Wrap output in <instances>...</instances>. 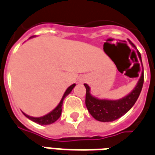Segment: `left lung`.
I'll return each instance as SVG.
<instances>
[{
	"instance_id": "left-lung-1",
	"label": "left lung",
	"mask_w": 155,
	"mask_h": 155,
	"mask_svg": "<svg viewBox=\"0 0 155 155\" xmlns=\"http://www.w3.org/2000/svg\"><path fill=\"white\" fill-rule=\"evenodd\" d=\"M138 56H141L138 53ZM143 85V71L138 84L133 91L122 99L116 101L101 100L91 95L90 87L87 84H84L86 89L85 105L89 112L93 117L100 122H112L118 119L133 107L136 101L138 100Z\"/></svg>"
}]
</instances>
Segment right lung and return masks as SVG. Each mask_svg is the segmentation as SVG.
<instances>
[{
	"label": "right lung",
	"mask_w": 155,
	"mask_h": 155,
	"mask_svg": "<svg viewBox=\"0 0 155 155\" xmlns=\"http://www.w3.org/2000/svg\"><path fill=\"white\" fill-rule=\"evenodd\" d=\"M74 86H75V84H73L72 85H70L69 88L67 89L66 91L64 92V96H63L62 99L60 101V102L59 103V105L56 107L51 111L49 112L47 115L44 116V117H30L28 115H26L24 113V115L29 118L30 120H32V122L38 123V124H40V125H48V124H51V123H54L55 121H57L58 119L59 118V117L61 115V112H62V106H63V101H64V99L66 97L70 92L71 91L73 90Z\"/></svg>",
	"instance_id": "right-lung-1"
}]
</instances>
